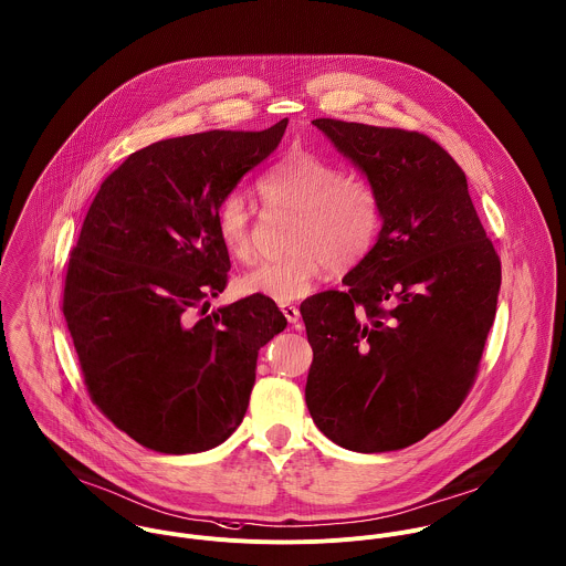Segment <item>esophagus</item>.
Segmentation results:
<instances>
[{"label": "esophagus", "mask_w": 566, "mask_h": 566, "mask_svg": "<svg viewBox=\"0 0 566 566\" xmlns=\"http://www.w3.org/2000/svg\"><path fill=\"white\" fill-rule=\"evenodd\" d=\"M280 311L284 313V317H286L289 324H297V322H300V308H297V306H293V304H280Z\"/></svg>", "instance_id": "1"}]
</instances>
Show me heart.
Wrapping results in <instances>:
<instances>
[{
    "mask_svg": "<svg viewBox=\"0 0 566 566\" xmlns=\"http://www.w3.org/2000/svg\"><path fill=\"white\" fill-rule=\"evenodd\" d=\"M258 190L269 206L297 212L291 235L295 251L253 266L240 282L247 295L280 304L302 300L326 266L345 271L358 264L371 251L382 226L376 186L308 150L282 157L262 175ZM217 233L233 260L253 258L251 210L240 192H229L219 203Z\"/></svg>",
    "mask_w": 566,
    "mask_h": 566,
    "instance_id": "obj_1",
    "label": "heart"
}]
</instances>
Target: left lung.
<instances>
[{
    "instance_id": "1",
    "label": "left lung",
    "mask_w": 566,
    "mask_h": 566,
    "mask_svg": "<svg viewBox=\"0 0 566 566\" xmlns=\"http://www.w3.org/2000/svg\"><path fill=\"white\" fill-rule=\"evenodd\" d=\"M313 124L378 190L382 227L343 291L302 302L306 405L347 451L407 449L468 396L496 315L501 260L463 170L418 130Z\"/></svg>"
}]
</instances>
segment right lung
Here are the masks:
<instances>
[{"mask_svg":"<svg viewBox=\"0 0 566 566\" xmlns=\"http://www.w3.org/2000/svg\"><path fill=\"white\" fill-rule=\"evenodd\" d=\"M264 130L155 142L103 181L70 253L63 315L94 405L150 451H210L242 422L262 345L286 328L249 295L206 315L229 253L217 208L280 144Z\"/></svg>","mask_w":566,"mask_h":566,"instance_id":"obj_1","label":"right lung"}]
</instances>
